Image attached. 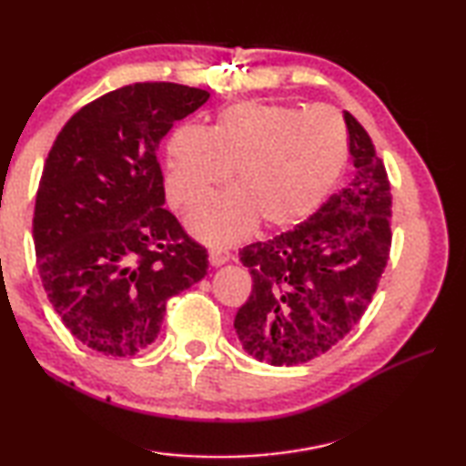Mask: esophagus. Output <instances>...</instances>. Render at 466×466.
<instances>
[{"instance_id": "1", "label": "esophagus", "mask_w": 466, "mask_h": 466, "mask_svg": "<svg viewBox=\"0 0 466 466\" xmlns=\"http://www.w3.org/2000/svg\"><path fill=\"white\" fill-rule=\"evenodd\" d=\"M230 252L228 250H222V248H211L209 250V263L214 265V267H219V265H224V263H228L230 261Z\"/></svg>"}]
</instances>
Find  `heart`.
<instances>
[{
  "mask_svg": "<svg viewBox=\"0 0 466 466\" xmlns=\"http://www.w3.org/2000/svg\"><path fill=\"white\" fill-rule=\"evenodd\" d=\"M347 160V131L335 110L273 102L224 108L208 131L180 127L168 141L167 193L191 209L232 175L234 191L201 205L191 230L226 244L261 224L281 230L320 208Z\"/></svg>",
  "mask_w": 466,
  "mask_h": 466,
  "instance_id": "1",
  "label": "heart"
}]
</instances>
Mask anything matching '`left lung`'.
<instances>
[{
    "label": "left lung",
    "instance_id": "8db88e82",
    "mask_svg": "<svg viewBox=\"0 0 466 466\" xmlns=\"http://www.w3.org/2000/svg\"><path fill=\"white\" fill-rule=\"evenodd\" d=\"M356 175L317 214L238 257L252 291L234 319L244 350L271 366L322 356L364 317L390 252L389 175L368 131L343 113Z\"/></svg>",
    "mask_w": 466,
    "mask_h": 466
}]
</instances>
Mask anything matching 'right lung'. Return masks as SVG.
I'll return each instance as SVG.
<instances>
[{"instance_id": "add662e5", "label": "right lung", "mask_w": 466, "mask_h": 466, "mask_svg": "<svg viewBox=\"0 0 466 466\" xmlns=\"http://www.w3.org/2000/svg\"><path fill=\"white\" fill-rule=\"evenodd\" d=\"M209 92L172 82L123 86L59 131L36 191L33 238L46 298L102 356L156 341L167 302L201 281L208 250L164 209L156 149Z\"/></svg>"}]
</instances>
